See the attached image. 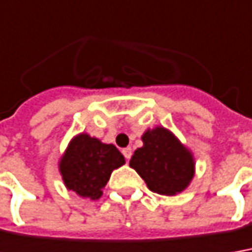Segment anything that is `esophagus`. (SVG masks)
Returning a JSON list of instances; mask_svg holds the SVG:
<instances>
[{"instance_id":"obj_1","label":"esophagus","mask_w":252,"mask_h":252,"mask_svg":"<svg viewBox=\"0 0 252 252\" xmlns=\"http://www.w3.org/2000/svg\"><path fill=\"white\" fill-rule=\"evenodd\" d=\"M123 155H124V157H126V160H129V158H131V156H132V150H131L129 148L123 149Z\"/></svg>"}]
</instances>
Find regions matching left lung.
Here are the masks:
<instances>
[{
    "instance_id": "left-lung-1",
    "label": "left lung",
    "mask_w": 252,
    "mask_h": 252,
    "mask_svg": "<svg viewBox=\"0 0 252 252\" xmlns=\"http://www.w3.org/2000/svg\"><path fill=\"white\" fill-rule=\"evenodd\" d=\"M143 146L135 150L129 165L155 193L174 196L190 184L194 175L191 153L168 129L157 126L142 136Z\"/></svg>"
}]
</instances>
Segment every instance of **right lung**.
<instances>
[{
  "label": "right lung",
  "instance_id": "right-lung-1",
  "mask_svg": "<svg viewBox=\"0 0 252 252\" xmlns=\"http://www.w3.org/2000/svg\"><path fill=\"white\" fill-rule=\"evenodd\" d=\"M124 162V156L114 145H106L87 133H80L70 142L61 158L59 169L68 190L96 200L102 196V189L113 169Z\"/></svg>",
  "mask_w": 252,
  "mask_h": 252
}]
</instances>
